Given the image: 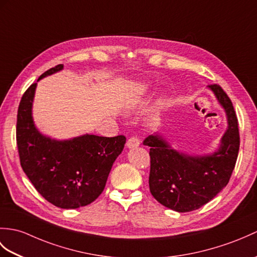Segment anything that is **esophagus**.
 Masks as SVG:
<instances>
[{
  "label": "esophagus",
  "instance_id": "obj_1",
  "mask_svg": "<svg viewBox=\"0 0 257 257\" xmlns=\"http://www.w3.org/2000/svg\"><path fill=\"white\" fill-rule=\"evenodd\" d=\"M139 146H140V140L138 138H136V137H131V138H129L127 141V147L129 149L138 148Z\"/></svg>",
  "mask_w": 257,
  "mask_h": 257
}]
</instances>
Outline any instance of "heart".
I'll return each instance as SVG.
<instances>
[{
	"label": "heart",
	"instance_id": "heart-1",
	"mask_svg": "<svg viewBox=\"0 0 257 257\" xmlns=\"http://www.w3.org/2000/svg\"><path fill=\"white\" fill-rule=\"evenodd\" d=\"M148 88H149V86H148V84H146V83H143V84L139 85V89L141 92H147Z\"/></svg>",
	"mask_w": 257,
	"mask_h": 257
}]
</instances>
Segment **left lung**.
Instances as JSON below:
<instances>
[{"label": "left lung", "mask_w": 257, "mask_h": 257, "mask_svg": "<svg viewBox=\"0 0 257 257\" xmlns=\"http://www.w3.org/2000/svg\"><path fill=\"white\" fill-rule=\"evenodd\" d=\"M208 88L228 120V129L216 151L190 156L177 151L160 134L143 141L150 147V192L160 204L177 212L196 210L214 198L229 183L237 159L240 136L233 105L220 85H208Z\"/></svg>", "instance_id": "1"}]
</instances>
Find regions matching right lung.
Wrapping results in <instances>:
<instances>
[{"label": "right lung", "mask_w": 257, "mask_h": 257, "mask_svg": "<svg viewBox=\"0 0 257 257\" xmlns=\"http://www.w3.org/2000/svg\"><path fill=\"white\" fill-rule=\"evenodd\" d=\"M62 69L63 64L56 65L37 82ZM36 87L34 83L24 93L17 111L16 140L23 171L37 192L56 207L75 209L91 204L104 190L126 138L86 134L57 140L43 135L33 119Z\"/></svg>", "instance_id": "1"}]
</instances>
